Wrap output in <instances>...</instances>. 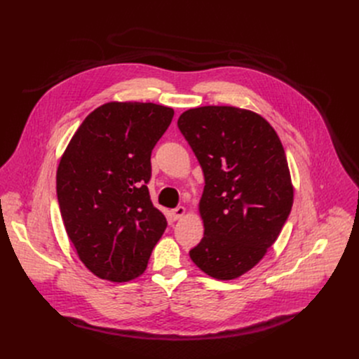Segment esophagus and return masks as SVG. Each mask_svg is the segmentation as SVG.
Returning <instances> with one entry per match:
<instances>
[{"label":"esophagus","mask_w":359,"mask_h":359,"mask_svg":"<svg viewBox=\"0 0 359 359\" xmlns=\"http://www.w3.org/2000/svg\"><path fill=\"white\" fill-rule=\"evenodd\" d=\"M185 213H187V210H185V208H184V206H178L177 209H174V210H172V216H174V219H175V220H178V219L184 217V216H185Z\"/></svg>","instance_id":"esophagus-1"}]
</instances>
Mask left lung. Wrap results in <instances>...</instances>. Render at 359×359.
Listing matches in <instances>:
<instances>
[{
    "label": "left lung",
    "instance_id": "1",
    "mask_svg": "<svg viewBox=\"0 0 359 359\" xmlns=\"http://www.w3.org/2000/svg\"><path fill=\"white\" fill-rule=\"evenodd\" d=\"M204 174L198 203L204 235L190 251L217 280L251 270L291 213L294 185L279 135L266 119L235 107H200L178 118Z\"/></svg>",
    "mask_w": 359,
    "mask_h": 359
}]
</instances>
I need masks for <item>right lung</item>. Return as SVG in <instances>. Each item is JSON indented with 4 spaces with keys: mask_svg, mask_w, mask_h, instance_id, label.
Returning a JSON list of instances; mask_svg holds the SVG:
<instances>
[{
    "mask_svg": "<svg viewBox=\"0 0 359 359\" xmlns=\"http://www.w3.org/2000/svg\"><path fill=\"white\" fill-rule=\"evenodd\" d=\"M174 109L151 102H108L90 112L62 153L57 196L64 226L95 276H142L166 229L151 204L150 155Z\"/></svg>",
    "mask_w": 359,
    "mask_h": 359,
    "instance_id": "1",
    "label": "right lung"
}]
</instances>
